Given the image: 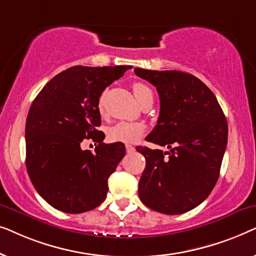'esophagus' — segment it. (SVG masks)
<instances>
[{
  "label": "esophagus",
  "instance_id": "34e87169",
  "mask_svg": "<svg viewBox=\"0 0 256 256\" xmlns=\"http://www.w3.org/2000/svg\"><path fill=\"white\" fill-rule=\"evenodd\" d=\"M126 149H127L128 154H132V152H135V146H132L130 144H126Z\"/></svg>",
  "mask_w": 256,
  "mask_h": 256
}]
</instances>
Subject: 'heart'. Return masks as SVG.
<instances>
[{"instance_id":"1","label":"heart","mask_w":256,"mask_h":256,"mask_svg":"<svg viewBox=\"0 0 256 256\" xmlns=\"http://www.w3.org/2000/svg\"><path fill=\"white\" fill-rule=\"evenodd\" d=\"M132 90H134L135 98L138 99L140 104L143 101L152 99V92L146 84L143 82H135L132 85ZM100 113H104V94L100 96L99 104ZM146 124L142 122H129V121H121L118 122L108 128L107 136L112 142H124V143H132L140 140L144 134Z\"/></svg>"}]
</instances>
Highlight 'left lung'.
Returning a JSON list of instances; mask_svg holds the SVG:
<instances>
[{"label": "left lung", "instance_id": "left-lung-1", "mask_svg": "<svg viewBox=\"0 0 256 256\" xmlns=\"http://www.w3.org/2000/svg\"><path fill=\"white\" fill-rule=\"evenodd\" d=\"M156 87L160 116L148 142L170 152L136 146L146 158L138 183L141 202L164 214H182L202 204L218 180L228 127L212 90L180 71L135 68Z\"/></svg>", "mask_w": 256, "mask_h": 256}]
</instances>
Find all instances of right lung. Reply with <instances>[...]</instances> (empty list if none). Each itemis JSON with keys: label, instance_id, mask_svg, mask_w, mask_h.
Instances as JSON below:
<instances>
[{"label": "right lung", "instance_id": "add662e5", "mask_svg": "<svg viewBox=\"0 0 256 256\" xmlns=\"http://www.w3.org/2000/svg\"><path fill=\"white\" fill-rule=\"evenodd\" d=\"M132 66H73L52 78L31 104L26 166L34 188L52 208L82 213L106 199L108 178L124 158V143H104L101 93ZM92 138L94 152L81 142Z\"/></svg>", "mask_w": 256, "mask_h": 256}]
</instances>
